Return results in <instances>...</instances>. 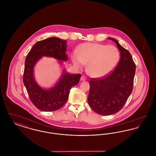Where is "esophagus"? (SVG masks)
Here are the masks:
<instances>
[{
	"instance_id": "1",
	"label": "esophagus",
	"mask_w": 156,
	"mask_h": 156,
	"mask_svg": "<svg viewBox=\"0 0 156 156\" xmlns=\"http://www.w3.org/2000/svg\"><path fill=\"white\" fill-rule=\"evenodd\" d=\"M87 80V77L85 75H82L81 78V81H85Z\"/></svg>"
}]
</instances>
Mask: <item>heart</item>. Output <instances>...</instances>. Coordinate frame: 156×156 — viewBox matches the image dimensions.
Listing matches in <instances>:
<instances>
[{"label":"heart","mask_w":156,"mask_h":156,"mask_svg":"<svg viewBox=\"0 0 156 156\" xmlns=\"http://www.w3.org/2000/svg\"><path fill=\"white\" fill-rule=\"evenodd\" d=\"M120 54L116 47L99 43H85L71 55L75 67L82 68L87 64V71L94 78H101L109 74L117 64Z\"/></svg>","instance_id":"heart-1"}]
</instances>
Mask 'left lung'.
<instances>
[{"label":"left lung","instance_id":"left-lung-1","mask_svg":"<svg viewBox=\"0 0 156 156\" xmlns=\"http://www.w3.org/2000/svg\"><path fill=\"white\" fill-rule=\"evenodd\" d=\"M120 52L118 64L110 74L91 78L88 102L94 112L101 115H111L119 112L126 104L133 87L136 65L130 53L113 38Z\"/></svg>","mask_w":156,"mask_h":156}]
</instances>
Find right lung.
Masks as SVG:
<instances>
[{
    "label": "right lung",
    "instance_id": "right-lung-1",
    "mask_svg": "<svg viewBox=\"0 0 156 156\" xmlns=\"http://www.w3.org/2000/svg\"><path fill=\"white\" fill-rule=\"evenodd\" d=\"M67 45L64 40L57 37L48 38L34 44L26 57L23 83L31 102L41 111L52 112L60 109L66 103L70 89L78 83L81 77L80 74H71L64 72L59 81L48 90L41 88L34 80L33 69L37 61L43 56L67 61Z\"/></svg>",
    "mask_w": 156,
    "mask_h": 156
}]
</instances>
